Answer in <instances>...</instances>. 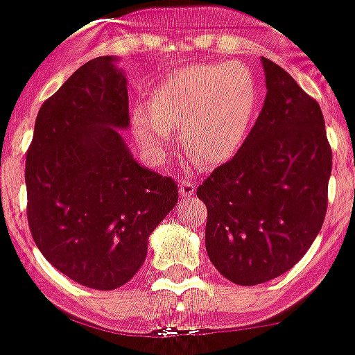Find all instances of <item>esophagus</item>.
Instances as JSON below:
<instances>
[{
  "label": "esophagus",
  "instance_id": "34e87169",
  "mask_svg": "<svg viewBox=\"0 0 355 355\" xmlns=\"http://www.w3.org/2000/svg\"><path fill=\"white\" fill-rule=\"evenodd\" d=\"M178 189H180L182 196L191 198L196 193V182L191 180V178H184V180L180 182V185H178Z\"/></svg>",
  "mask_w": 355,
  "mask_h": 355
}]
</instances>
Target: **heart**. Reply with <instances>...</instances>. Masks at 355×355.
Returning a JSON list of instances; mask_svg holds the SVG:
<instances>
[{
  "mask_svg": "<svg viewBox=\"0 0 355 355\" xmlns=\"http://www.w3.org/2000/svg\"><path fill=\"white\" fill-rule=\"evenodd\" d=\"M259 92L252 71L238 61L177 69L154 89L150 114L137 110L132 128L141 150L161 166L171 132L184 131L185 150L205 164H223L243 147Z\"/></svg>",
  "mask_w": 355,
  "mask_h": 355,
  "instance_id": "b5f03b06",
  "label": "heart"
}]
</instances>
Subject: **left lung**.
I'll return each mask as SVG.
<instances>
[{
    "mask_svg": "<svg viewBox=\"0 0 355 355\" xmlns=\"http://www.w3.org/2000/svg\"><path fill=\"white\" fill-rule=\"evenodd\" d=\"M266 98L243 147L198 187L218 273L257 286L289 271L322 227L333 154L319 103L261 58Z\"/></svg>",
    "mask_w": 355,
    "mask_h": 355,
    "instance_id": "left-lung-1",
    "label": "left lung"
}]
</instances>
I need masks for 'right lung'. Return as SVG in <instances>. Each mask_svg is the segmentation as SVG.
Here are the masks:
<instances>
[{
	"mask_svg": "<svg viewBox=\"0 0 355 355\" xmlns=\"http://www.w3.org/2000/svg\"><path fill=\"white\" fill-rule=\"evenodd\" d=\"M103 55L73 73L36 115L26 155L28 223L43 257L73 282H129L178 201L175 180L140 166L121 137L128 80Z\"/></svg>",
	"mask_w": 355,
	"mask_h": 355,
	"instance_id": "add662e5",
	"label": "right lung"
}]
</instances>
